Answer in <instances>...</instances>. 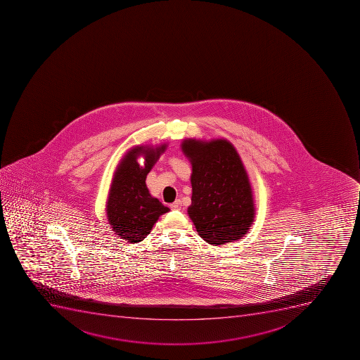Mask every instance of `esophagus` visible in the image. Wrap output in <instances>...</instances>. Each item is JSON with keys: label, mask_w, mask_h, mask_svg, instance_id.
Returning a JSON list of instances; mask_svg holds the SVG:
<instances>
[{"label": "esophagus", "mask_w": 360, "mask_h": 360, "mask_svg": "<svg viewBox=\"0 0 360 360\" xmlns=\"http://www.w3.org/2000/svg\"><path fill=\"white\" fill-rule=\"evenodd\" d=\"M181 207H182V203H181V200H175V202H173V203L171 204V205H169V207H171V209H172V210H180V209H181Z\"/></svg>", "instance_id": "obj_1"}]
</instances>
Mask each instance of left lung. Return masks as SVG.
I'll list each match as a JSON object with an SVG mask.
<instances>
[{
    "label": "left lung",
    "mask_w": 360,
    "mask_h": 360,
    "mask_svg": "<svg viewBox=\"0 0 360 360\" xmlns=\"http://www.w3.org/2000/svg\"><path fill=\"white\" fill-rule=\"evenodd\" d=\"M181 149L193 166L188 214L197 233L209 244L220 245L243 238L252 225V191L241 158L224 139H188Z\"/></svg>",
    "instance_id": "left-lung-1"
}]
</instances>
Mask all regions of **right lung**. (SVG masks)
I'll use <instances>...</instances> for the list:
<instances>
[{
  "mask_svg": "<svg viewBox=\"0 0 360 360\" xmlns=\"http://www.w3.org/2000/svg\"><path fill=\"white\" fill-rule=\"evenodd\" d=\"M165 148V144L157 148H133L115 172L108 198V220L115 234L129 243L143 241L160 216L169 211L151 196L146 185L148 173ZM141 154L146 160L144 167L137 163Z\"/></svg>",
  "mask_w": 360,
  "mask_h": 360,
  "instance_id": "right-lung-1",
  "label": "right lung"
}]
</instances>
